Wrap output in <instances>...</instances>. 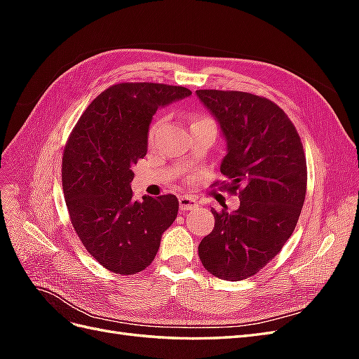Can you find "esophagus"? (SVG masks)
<instances>
[{
	"label": "esophagus",
	"instance_id": "34e87169",
	"mask_svg": "<svg viewBox=\"0 0 359 359\" xmlns=\"http://www.w3.org/2000/svg\"><path fill=\"white\" fill-rule=\"evenodd\" d=\"M180 208H181V211H191L194 208H198V202L193 198L181 196L180 198Z\"/></svg>",
	"mask_w": 359,
	"mask_h": 359
}]
</instances>
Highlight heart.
Listing matches in <instances>:
<instances>
[{"mask_svg":"<svg viewBox=\"0 0 359 359\" xmlns=\"http://www.w3.org/2000/svg\"><path fill=\"white\" fill-rule=\"evenodd\" d=\"M203 119H208V118H196V119H194L193 123L203 121ZM163 123H165V119H163V118H158L157 121H154V123H153V126H151L149 132H148V140H149V144H151V142H154V139H156V136L158 135V132H160V128H161ZM193 123H191V124H193Z\"/></svg>","mask_w":359,"mask_h":359,"instance_id":"1","label":"heart"}]
</instances>
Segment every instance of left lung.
<instances>
[{
  "mask_svg": "<svg viewBox=\"0 0 359 359\" xmlns=\"http://www.w3.org/2000/svg\"><path fill=\"white\" fill-rule=\"evenodd\" d=\"M227 145L220 172L240 208L211 210L214 229L199 244L205 269L222 280L255 276L295 231L307 191V163L295 126L265 97L198 90ZM217 186V182H215Z\"/></svg>",
  "mask_w": 359,
  "mask_h": 359,
  "instance_id": "obj_1",
  "label": "left lung"
}]
</instances>
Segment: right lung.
<instances>
[{"instance_id": "add662e5", "label": "right lung", "mask_w": 359, "mask_h": 359, "mask_svg": "<svg viewBox=\"0 0 359 359\" xmlns=\"http://www.w3.org/2000/svg\"><path fill=\"white\" fill-rule=\"evenodd\" d=\"M191 94L184 86L124 82L86 107L62 156V190L70 220L88 253L115 274L153 262L161 235L175 222V194L133 201V166L147 156L148 128L158 107Z\"/></svg>"}]
</instances>
